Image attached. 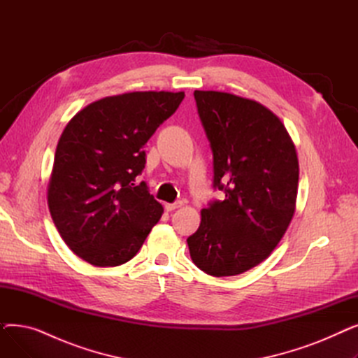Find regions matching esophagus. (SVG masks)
<instances>
[{
    "mask_svg": "<svg viewBox=\"0 0 358 358\" xmlns=\"http://www.w3.org/2000/svg\"><path fill=\"white\" fill-rule=\"evenodd\" d=\"M181 206H182V203H181V201H176V203H165V204H164V208H165V210H166V212H173V210H176V209L181 208Z\"/></svg>",
    "mask_w": 358,
    "mask_h": 358,
    "instance_id": "esophagus-1",
    "label": "esophagus"
}]
</instances>
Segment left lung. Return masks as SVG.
Wrapping results in <instances>:
<instances>
[{
    "label": "left lung",
    "mask_w": 358,
    "mask_h": 358,
    "mask_svg": "<svg viewBox=\"0 0 358 358\" xmlns=\"http://www.w3.org/2000/svg\"><path fill=\"white\" fill-rule=\"evenodd\" d=\"M213 152V187L224 200L201 210L189 236L190 257L215 277L245 273L264 261L294 215L299 162L285 124L258 101L194 91Z\"/></svg>",
    "instance_id": "obj_1"
}]
</instances>
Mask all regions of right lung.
Returning a JSON list of instances; mask_svg holds the SVG:
<instances>
[{
    "instance_id": "right-lung-1",
    "label": "right lung",
    "mask_w": 358,
    "mask_h": 358,
    "mask_svg": "<svg viewBox=\"0 0 358 358\" xmlns=\"http://www.w3.org/2000/svg\"><path fill=\"white\" fill-rule=\"evenodd\" d=\"M182 99V91L106 97L78 111L64 129L48 204L69 250L90 264H124L161 219L162 206L136 178L146 164L145 143Z\"/></svg>"
}]
</instances>
